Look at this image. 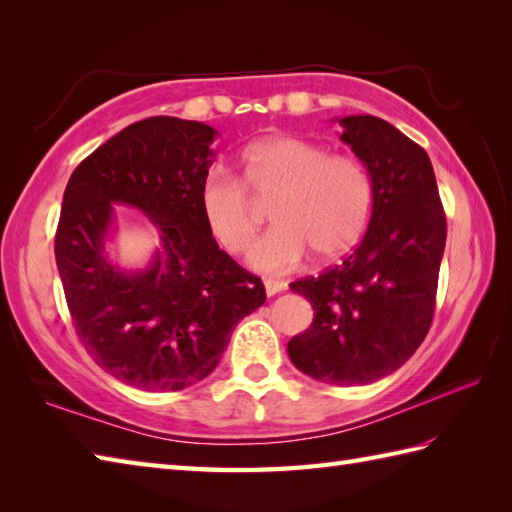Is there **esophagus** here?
I'll return each instance as SVG.
<instances>
[{
	"label": "esophagus",
	"instance_id": "obj_1",
	"mask_svg": "<svg viewBox=\"0 0 512 512\" xmlns=\"http://www.w3.org/2000/svg\"><path fill=\"white\" fill-rule=\"evenodd\" d=\"M286 281H281V279H266L264 281V288H266V295L268 297H275L277 292H281V290H286Z\"/></svg>",
	"mask_w": 512,
	"mask_h": 512
}]
</instances>
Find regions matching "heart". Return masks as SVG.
<instances>
[{"instance_id":"heart-1","label":"heart","mask_w":512,"mask_h":512,"mask_svg":"<svg viewBox=\"0 0 512 512\" xmlns=\"http://www.w3.org/2000/svg\"><path fill=\"white\" fill-rule=\"evenodd\" d=\"M242 181L211 171L200 184V213L211 237L233 255L244 253L259 217L246 190L273 200L275 226L250 248L248 262L264 273H286L308 250L334 262L363 237L374 206V182L365 162L299 136H270L242 154Z\"/></svg>"}]
</instances>
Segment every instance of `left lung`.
<instances>
[{"instance_id":"left-lung-1","label":"left lung","mask_w":512,"mask_h":512,"mask_svg":"<svg viewBox=\"0 0 512 512\" xmlns=\"http://www.w3.org/2000/svg\"><path fill=\"white\" fill-rule=\"evenodd\" d=\"M339 125L372 176V217L343 264L290 284L314 319L290 339L288 356L321 383L367 385L405 365L429 332L447 217L420 145L376 116H345Z\"/></svg>"}]
</instances>
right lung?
<instances>
[{
  "instance_id": "right-lung-1",
  "label": "right lung",
  "mask_w": 512,
  "mask_h": 512,
  "mask_svg": "<svg viewBox=\"0 0 512 512\" xmlns=\"http://www.w3.org/2000/svg\"><path fill=\"white\" fill-rule=\"evenodd\" d=\"M217 132L151 116L85 158L63 193L54 257L74 330L94 363L143 391H180L209 376L246 314L266 301L259 277L233 262L206 228L200 184ZM143 210L161 233L147 269L104 253L113 204Z\"/></svg>"
}]
</instances>
